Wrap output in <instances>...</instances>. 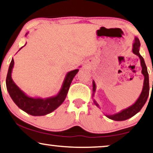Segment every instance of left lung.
Returning a JSON list of instances; mask_svg holds the SVG:
<instances>
[{"label":"left lung","instance_id":"1","mask_svg":"<svg viewBox=\"0 0 153 153\" xmlns=\"http://www.w3.org/2000/svg\"><path fill=\"white\" fill-rule=\"evenodd\" d=\"M140 42L139 39L137 36L134 37V42L132 44V52L134 55L138 56L140 59V63L141 66L142 68L141 70V74H143L144 77V80H143V89H142L141 93L139 96L138 99L136 100L134 104L131 105V106L128 107V108H126L124 109H122L121 111L119 112L116 113L114 114H105L107 118H109V119L117 120V121H122V120H127L130 118L132 117L133 116H134L136 114L139 112L141 110L142 107H143V105H145L147 99L149 96V91H150V87H149V76H148V73L147 70V67L144 62V59L142 56L139 53V48H140ZM96 85L95 84V82L93 80V96H94V94L96 92ZM94 103L96 106L100 108L98 102L94 99Z\"/></svg>","mask_w":153,"mask_h":153}]
</instances>
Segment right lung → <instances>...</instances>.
I'll return each instance as SVG.
<instances>
[{
  "label": "right lung",
  "mask_w": 153,
  "mask_h": 153,
  "mask_svg": "<svg viewBox=\"0 0 153 153\" xmlns=\"http://www.w3.org/2000/svg\"><path fill=\"white\" fill-rule=\"evenodd\" d=\"M28 33H27L25 36ZM19 49L21 50L23 47ZM14 59H12L11 63L10 64L8 69L7 77H6V87L10 97L14 101L15 104L21 109L25 112L32 116H44L48 114L55 110L58 107H59L65 100L67 95L68 91L69 89L70 85L72 82L73 79L79 71L78 68L71 71L66 74L65 78L64 79L61 89L55 96L49 98H42L40 97H30L25 94L18 86H17L12 78V69L14 68ZM80 67V66H79Z\"/></svg>",
  "instance_id": "right-lung-1"
}]
</instances>
